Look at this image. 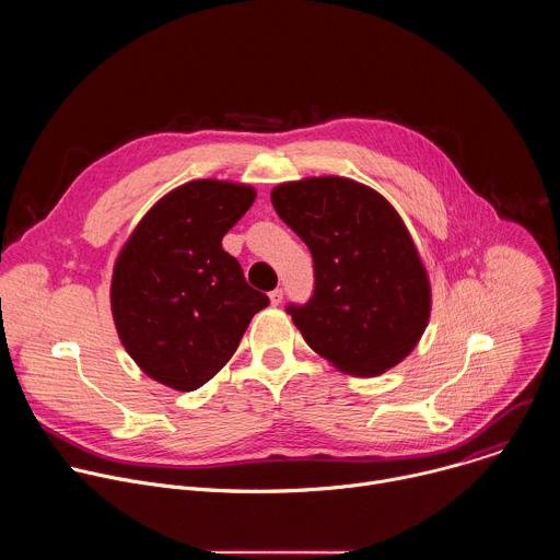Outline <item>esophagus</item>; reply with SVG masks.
<instances>
[{"mask_svg": "<svg viewBox=\"0 0 560 560\" xmlns=\"http://www.w3.org/2000/svg\"><path fill=\"white\" fill-rule=\"evenodd\" d=\"M281 301H283V290H281V288L272 290V292H270V303H272V305H281Z\"/></svg>", "mask_w": 560, "mask_h": 560, "instance_id": "34e87169", "label": "esophagus"}]
</instances>
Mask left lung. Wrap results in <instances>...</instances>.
Returning <instances> with one entry per match:
<instances>
[{
    "instance_id": "left-lung-1",
    "label": "left lung",
    "mask_w": 560,
    "mask_h": 560,
    "mask_svg": "<svg viewBox=\"0 0 560 560\" xmlns=\"http://www.w3.org/2000/svg\"><path fill=\"white\" fill-rule=\"evenodd\" d=\"M270 199L314 264L310 301L285 307L305 343L354 376L401 363L425 332L432 292L392 203L346 177L288 182Z\"/></svg>"
}]
</instances>
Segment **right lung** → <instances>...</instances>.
Wrapping results in <instances>:
<instances>
[{"instance_id":"right-lung-1","label":"right lung","mask_w":560,"mask_h":560,"mask_svg":"<svg viewBox=\"0 0 560 560\" xmlns=\"http://www.w3.org/2000/svg\"><path fill=\"white\" fill-rule=\"evenodd\" d=\"M255 197L246 184L188 182L159 199L121 248L113 318L126 352L150 378L182 392L201 387L270 303L221 248Z\"/></svg>"}]
</instances>
